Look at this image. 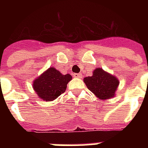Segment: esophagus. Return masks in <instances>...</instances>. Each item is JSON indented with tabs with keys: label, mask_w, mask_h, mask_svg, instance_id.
<instances>
[{
	"label": "esophagus",
	"mask_w": 148,
	"mask_h": 148,
	"mask_svg": "<svg viewBox=\"0 0 148 148\" xmlns=\"http://www.w3.org/2000/svg\"><path fill=\"white\" fill-rule=\"evenodd\" d=\"M74 77H77V78H81V74H74Z\"/></svg>",
	"instance_id": "esophagus-1"
}]
</instances>
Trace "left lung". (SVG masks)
<instances>
[{
	"mask_svg": "<svg viewBox=\"0 0 148 148\" xmlns=\"http://www.w3.org/2000/svg\"><path fill=\"white\" fill-rule=\"evenodd\" d=\"M84 82L93 94L102 100L114 97L119 84V81L115 77L101 68L95 69L91 77H84Z\"/></svg>",
	"mask_w": 148,
	"mask_h": 148,
	"instance_id": "1",
	"label": "left lung"
}]
</instances>
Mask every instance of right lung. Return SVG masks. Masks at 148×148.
<instances>
[{
	"label": "right lung",
	"mask_w": 148,
	"mask_h": 148,
	"mask_svg": "<svg viewBox=\"0 0 148 148\" xmlns=\"http://www.w3.org/2000/svg\"><path fill=\"white\" fill-rule=\"evenodd\" d=\"M71 79L69 74L63 75L54 67H50L34 81L33 88L38 97L51 101L65 92L67 84Z\"/></svg>",
	"instance_id": "1"
}]
</instances>
